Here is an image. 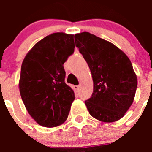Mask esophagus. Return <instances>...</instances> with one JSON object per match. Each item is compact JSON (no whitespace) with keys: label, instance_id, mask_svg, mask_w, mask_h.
Returning <instances> with one entry per match:
<instances>
[{"label":"esophagus","instance_id":"obj_1","mask_svg":"<svg viewBox=\"0 0 152 152\" xmlns=\"http://www.w3.org/2000/svg\"><path fill=\"white\" fill-rule=\"evenodd\" d=\"M73 89H74L75 91H76V92H78V91H79V85H75V86H73Z\"/></svg>","mask_w":152,"mask_h":152}]
</instances>
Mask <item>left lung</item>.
I'll return each mask as SVG.
<instances>
[{"mask_svg":"<svg viewBox=\"0 0 152 152\" xmlns=\"http://www.w3.org/2000/svg\"><path fill=\"white\" fill-rule=\"evenodd\" d=\"M74 37L93 81V94L85 102L89 113L106 123L120 120L132 104L137 89L131 61L114 44L89 32Z\"/></svg>","mask_w":152,"mask_h":152,"instance_id":"8db88e82","label":"left lung"}]
</instances>
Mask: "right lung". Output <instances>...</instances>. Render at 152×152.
I'll list each match as a JSON object with an SVG mask.
<instances>
[{
  "mask_svg": "<svg viewBox=\"0 0 152 152\" xmlns=\"http://www.w3.org/2000/svg\"><path fill=\"white\" fill-rule=\"evenodd\" d=\"M73 34L57 32L37 42L23 61L19 89L29 115L39 125L56 127L67 120L75 99L65 82L63 64L74 51Z\"/></svg>",
  "mask_w": 152,
  "mask_h": 152,
  "instance_id": "right-lung-1",
  "label": "right lung"
}]
</instances>
